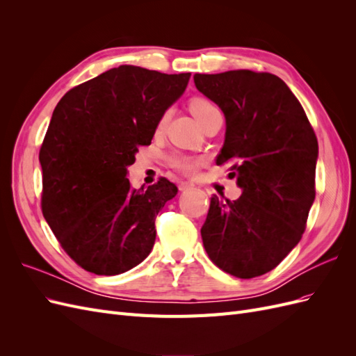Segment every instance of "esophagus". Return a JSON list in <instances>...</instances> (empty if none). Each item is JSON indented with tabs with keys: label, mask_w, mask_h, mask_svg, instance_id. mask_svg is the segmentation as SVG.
<instances>
[{
	"label": "esophagus",
	"mask_w": 356,
	"mask_h": 356,
	"mask_svg": "<svg viewBox=\"0 0 356 356\" xmlns=\"http://www.w3.org/2000/svg\"><path fill=\"white\" fill-rule=\"evenodd\" d=\"M179 190H181V191H188V190H193V186L188 184V182H181V184H179Z\"/></svg>",
	"instance_id": "1"
}]
</instances>
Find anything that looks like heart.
Instances as JSON below:
<instances>
[{
    "label": "heart",
    "mask_w": 356,
    "mask_h": 356,
    "mask_svg": "<svg viewBox=\"0 0 356 356\" xmlns=\"http://www.w3.org/2000/svg\"><path fill=\"white\" fill-rule=\"evenodd\" d=\"M190 110H191L193 114H195V117L197 118V122L200 124H203L204 122L209 120L212 115L220 113L217 105H215L208 98H202V96H197V98H193L190 101ZM166 118H168V113H165L163 115H161L160 122H159V127H161V126L165 124ZM169 163H170L172 168H175L177 170L182 172V174L191 175V174H195V172H196L197 165H199V160L196 157L188 156V154L174 153V154L169 156Z\"/></svg>",
    "instance_id": "heart-1"
}]
</instances>
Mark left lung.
Masks as SVG:
<instances>
[{
    "label": "left lung",
    "instance_id": "1",
    "mask_svg": "<svg viewBox=\"0 0 356 356\" xmlns=\"http://www.w3.org/2000/svg\"><path fill=\"white\" fill-rule=\"evenodd\" d=\"M225 117L217 165H232L239 199L211 197L202 241L211 261L241 279L261 276L300 242L315 200L318 139L288 86L270 72L196 74Z\"/></svg>",
    "mask_w": 356,
    "mask_h": 356
}]
</instances>
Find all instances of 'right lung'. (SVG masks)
Returning <instances> with one entry per match:
<instances>
[{"mask_svg":"<svg viewBox=\"0 0 356 356\" xmlns=\"http://www.w3.org/2000/svg\"><path fill=\"white\" fill-rule=\"evenodd\" d=\"M190 75L122 65L58 102L40 148L41 209L63 251L84 270L120 275L152 252L156 215L178 188L166 178L132 188L127 166L139 147L152 144Z\"/></svg>","mask_w":356,"mask_h":356,"instance_id":"add662e5","label":"right lung"}]
</instances>
